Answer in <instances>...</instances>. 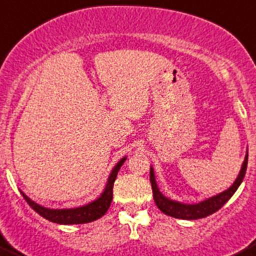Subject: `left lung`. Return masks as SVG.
<instances>
[{"instance_id":"left-lung-1","label":"left lung","mask_w":256,"mask_h":256,"mask_svg":"<svg viewBox=\"0 0 256 256\" xmlns=\"http://www.w3.org/2000/svg\"><path fill=\"white\" fill-rule=\"evenodd\" d=\"M246 166H248V152L245 155V160H244L242 166H241L240 173H238V178L234 182V184L230 188H228L224 192L218 193V194L214 196V197H210L207 200H202L200 204H182V202H178V200H173L170 198L166 197L163 193L159 190L156 184V180H155V174L152 166H150V183H152V196H154L155 204L158 206V208L160 210L163 214H168V216L176 217V218H183V220H198L204 218V217L210 216V214H214L216 211H218L224 204L230 200L234 196V193L236 192V190L238 188V186L242 182L245 173H246Z\"/></svg>"}]
</instances>
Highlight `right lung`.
<instances>
[{"mask_svg":"<svg viewBox=\"0 0 256 256\" xmlns=\"http://www.w3.org/2000/svg\"><path fill=\"white\" fill-rule=\"evenodd\" d=\"M126 156H124L116 166L112 169L111 174H110L108 179H107L106 187H104V192L101 193L97 200H92L90 204H84V206L76 207V208H60V210H52L42 207L34 202L32 200L28 197L24 192H21L22 197L28 204V206L34 210L35 212L42 216L44 218L49 220L56 224H60V225H78V224H88V222L96 221L100 217L104 216L110 208L112 202V190H114V183L116 179L117 173L120 170L121 166L125 163Z\"/></svg>","mask_w":256,"mask_h":256,"instance_id":"1","label":"right lung"}]
</instances>
